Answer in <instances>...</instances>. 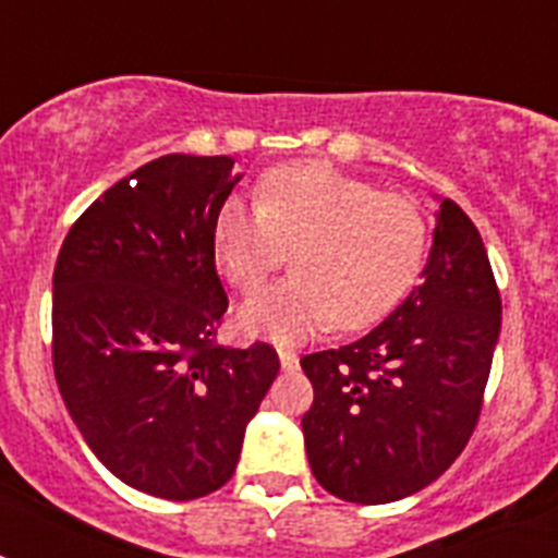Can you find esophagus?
Masks as SVG:
<instances>
[{
    "label": "esophagus",
    "mask_w": 558,
    "mask_h": 558,
    "mask_svg": "<svg viewBox=\"0 0 558 558\" xmlns=\"http://www.w3.org/2000/svg\"><path fill=\"white\" fill-rule=\"evenodd\" d=\"M279 360H282L284 372H293V368H299V354H295V349L279 347Z\"/></svg>",
    "instance_id": "obj_1"
}]
</instances>
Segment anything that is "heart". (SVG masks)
I'll list each match as a JSON object with an SVG mask.
<instances>
[{
  "instance_id": "obj_1",
  "label": "heart",
  "mask_w": 558,
  "mask_h": 558,
  "mask_svg": "<svg viewBox=\"0 0 558 558\" xmlns=\"http://www.w3.org/2000/svg\"><path fill=\"white\" fill-rule=\"evenodd\" d=\"M427 236L416 201L338 167L295 161L265 172L256 204L226 201L211 245L240 293L263 288L293 248L295 274L248 299L240 327L299 340L332 318L340 329H363L391 313L422 274Z\"/></svg>"
}]
</instances>
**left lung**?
<instances>
[{
    "label": "left lung",
    "mask_w": 558,
    "mask_h": 558,
    "mask_svg": "<svg viewBox=\"0 0 558 558\" xmlns=\"http://www.w3.org/2000/svg\"><path fill=\"white\" fill-rule=\"evenodd\" d=\"M500 313L481 234L445 198L425 282L360 340L302 357L313 383L302 430L315 481L363 506L436 481L477 427Z\"/></svg>",
    "instance_id": "left-lung-1"
}]
</instances>
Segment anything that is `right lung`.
<instances>
[{
    "instance_id": "obj_1",
    "label": "right lung",
    "mask_w": 558,
    "mask_h": 558,
    "mask_svg": "<svg viewBox=\"0 0 558 558\" xmlns=\"http://www.w3.org/2000/svg\"><path fill=\"white\" fill-rule=\"evenodd\" d=\"M231 170L229 156L147 161L72 223L52 274L63 402L108 470L161 500H195L234 475L279 374L265 340L218 343L229 295L211 229Z\"/></svg>"
}]
</instances>
